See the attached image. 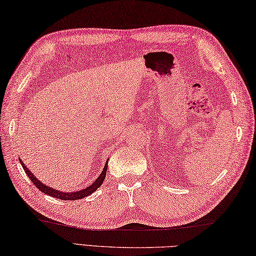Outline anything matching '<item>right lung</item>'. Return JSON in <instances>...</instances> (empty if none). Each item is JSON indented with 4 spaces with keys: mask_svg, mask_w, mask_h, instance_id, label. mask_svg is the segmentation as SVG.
Returning a JSON list of instances; mask_svg holds the SVG:
<instances>
[{
    "mask_svg": "<svg viewBox=\"0 0 256 256\" xmlns=\"http://www.w3.org/2000/svg\"><path fill=\"white\" fill-rule=\"evenodd\" d=\"M21 162V166H23V169H24L26 174L29 176L30 180L34 182V184L36 186V188H38L40 192H42L46 194H49L51 197H54V198H58V199H62V200H77V199H82V198H85L87 196H90L94 192H96L97 188H100L102 184H103V181L105 179V176H106V171H108V160L106 161V164L104 166L103 171H102V174H100V176H97V179L92 182L90 187H87L85 189H82L80 192H60V190H56L52 187H48V186L44 184L41 181H39L38 179L36 178L34 174L31 172V171L26 168L23 164V161L20 159Z\"/></svg>",
    "mask_w": 256,
    "mask_h": 256,
    "instance_id": "right-lung-1",
    "label": "right lung"
}]
</instances>
